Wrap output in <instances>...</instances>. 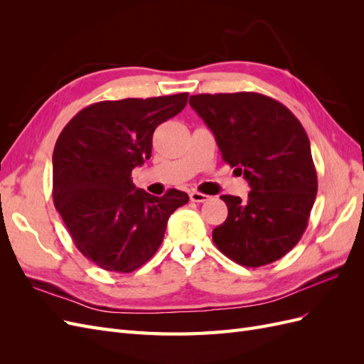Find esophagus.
<instances>
[{
    "instance_id": "34e87169",
    "label": "esophagus",
    "mask_w": 364,
    "mask_h": 364,
    "mask_svg": "<svg viewBox=\"0 0 364 364\" xmlns=\"http://www.w3.org/2000/svg\"><path fill=\"white\" fill-rule=\"evenodd\" d=\"M190 199L193 202H197V203H203V202H208L209 199H211V197L203 194V193H199V191H191L190 193Z\"/></svg>"
}]
</instances>
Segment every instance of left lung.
<instances>
[{
    "mask_svg": "<svg viewBox=\"0 0 364 364\" xmlns=\"http://www.w3.org/2000/svg\"><path fill=\"white\" fill-rule=\"evenodd\" d=\"M190 106L250 186L245 202L220 197L228 218L213 230L215 246L246 267L282 258L305 232L317 193L305 129L284 105L257 92L191 95Z\"/></svg>",
    "mask_w": 364,
    "mask_h": 364,
    "instance_id": "obj_1",
    "label": "left lung"
}]
</instances>
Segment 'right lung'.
<instances>
[{"label": "right lung", "instance_id": "right-lung-1", "mask_svg": "<svg viewBox=\"0 0 364 364\" xmlns=\"http://www.w3.org/2000/svg\"><path fill=\"white\" fill-rule=\"evenodd\" d=\"M188 94L87 106L63 127L53 151V200L75 247L109 272L130 273L159 249L168 217L190 200L136 188L132 170L151 156L153 132Z\"/></svg>", "mask_w": 364, "mask_h": 364}]
</instances>
